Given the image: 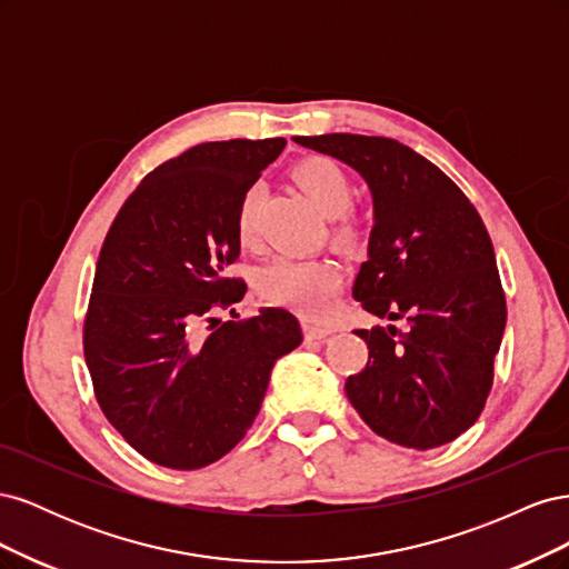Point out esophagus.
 Instances as JSON below:
<instances>
[{
    "label": "esophagus",
    "mask_w": 569,
    "mask_h": 569,
    "mask_svg": "<svg viewBox=\"0 0 569 569\" xmlns=\"http://www.w3.org/2000/svg\"><path fill=\"white\" fill-rule=\"evenodd\" d=\"M303 332H306V337H311V339H325L327 335L335 332V327L332 325H320V322L303 320Z\"/></svg>",
    "instance_id": "obj_1"
}]
</instances>
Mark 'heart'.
Here are the masks:
<instances>
[{"label":"heart","instance_id":"obj_1","mask_svg":"<svg viewBox=\"0 0 569 569\" xmlns=\"http://www.w3.org/2000/svg\"><path fill=\"white\" fill-rule=\"evenodd\" d=\"M295 180L327 218H337L335 242L353 247L360 239V228L347 216L353 187L343 168L327 157H308L295 166ZM258 209H261V192L258 187H249L237 209V237L242 247L256 244ZM339 282L341 274L337 266L322 258L280 256L258 274L263 297L308 316H325L330 311Z\"/></svg>","mask_w":569,"mask_h":569}]
</instances>
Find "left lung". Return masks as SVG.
<instances>
[{
    "mask_svg": "<svg viewBox=\"0 0 569 569\" xmlns=\"http://www.w3.org/2000/svg\"><path fill=\"white\" fill-rule=\"evenodd\" d=\"M295 142L353 168L372 197L368 261L353 299L396 325L356 330L368 366L343 389L375 435L437 449L470 429L493 382L506 295L489 232L441 170L389 137L332 132Z\"/></svg>",
    "mask_w": 569,
    "mask_h": 569,
    "instance_id": "1",
    "label": "left lung"
}]
</instances>
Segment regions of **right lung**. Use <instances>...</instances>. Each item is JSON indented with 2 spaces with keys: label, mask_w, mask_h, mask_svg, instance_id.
<instances>
[{
  "label": "right lung",
  "mask_w": 569,
  "mask_h": 569,
  "mask_svg": "<svg viewBox=\"0 0 569 569\" xmlns=\"http://www.w3.org/2000/svg\"><path fill=\"white\" fill-rule=\"evenodd\" d=\"M284 144L270 137L187 149L140 182L101 247L84 360L107 420L163 468L199 470L230 453L261 410L278 358L303 341L284 308L213 318L244 299V282L226 278L239 256L237 209Z\"/></svg>",
  "instance_id": "add662e5"
}]
</instances>
